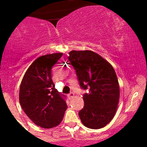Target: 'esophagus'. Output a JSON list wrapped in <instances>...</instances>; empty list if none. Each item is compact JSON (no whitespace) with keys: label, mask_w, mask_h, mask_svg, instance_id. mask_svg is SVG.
Masks as SVG:
<instances>
[{"label":"esophagus","mask_w":147,"mask_h":147,"mask_svg":"<svg viewBox=\"0 0 147 147\" xmlns=\"http://www.w3.org/2000/svg\"><path fill=\"white\" fill-rule=\"evenodd\" d=\"M74 95H74L73 92H70V93L68 94V99H72V97H74Z\"/></svg>","instance_id":"obj_1"}]
</instances>
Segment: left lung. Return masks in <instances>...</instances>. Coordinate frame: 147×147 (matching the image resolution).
I'll return each mask as SVG.
<instances>
[{"mask_svg":"<svg viewBox=\"0 0 147 147\" xmlns=\"http://www.w3.org/2000/svg\"><path fill=\"white\" fill-rule=\"evenodd\" d=\"M83 95L84 108L79 112L83 124L92 129L104 127L112 120L119 99V87L113 68L100 55L90 50L69 52Z\"/></svg>","mask_w":147,"mask_h":147,"instance_id":"left-lung-1","label":"left lung"}]
</instances>
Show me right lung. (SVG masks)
I'll list each match as a JSON object with an SVG mask.
<instances>
[{
    "instance_id": "1",
    "label": "right lung",
    "mask_w": 147,
    "mask_h": 147,
    "mask_svg": "<svg viewBox=\"0 0 147 147\" xmlns=\"http://www.w3.org/2000/svg\"><path fill=\"white\" fill-rule=\"evenodd\" d=\"M62 53L41 56L32 63L20 86L19 102L25 114L37 126L50 129L60 124L67 109L65 96L55 88L52 68Z\"/></svg>"
}]
</instances>
